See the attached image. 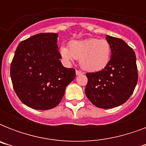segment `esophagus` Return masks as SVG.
Here are the masks:
<instances>
[{"mask_svg":"<svg viewBox=\"0 0 146 146\" xmlns=\"http://www.w3.org/2000/svg\"><path fill=\"white\" fill-rule=\"evenodd\" d=\"M76 76H80V75H82V74H83V73L80 70H76Z\"/></svg>","mask_w":146,"mask_h":146,"instance_id":"34e87169","label":"esophagus"}]
</instances>
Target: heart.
I'll return each instance as SVG.
<instances>
[{
    "instance_id": "1",
    "label": "heart",
    "mask_w": 146,
    "mask_h": 146,
    "mask_svg": "<svg viewBox=\"0 0 146 146\" xmlns=\"http://www.w3.org/2000/svg\"><path fill=\"white\" fill-rule=\"evenodd\" d=\"M111 43L105 39L89 38L87 39L73 41L70 48L61 46L60 54L66 62L80 60L83 70L89 72L102 70L108 64L111 57Z\"/></svg>"
}]
</instances>
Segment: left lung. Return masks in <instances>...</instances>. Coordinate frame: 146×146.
<instances>
[{
    "label": "left lung",
    "instance_id": "obj_1",
    "mask_svg": "<svg viewBox=\"0 0 146 146\" xmlns=\"http://www.w3.org/2000/svg\"><path fill=\"white\" fill-rule=\"evenodd\" d=\"M111 43L108 64L96 73H87L86 95L100 108H113L127 102L138 81L136 54L123 40L106 35Z\"/></svg>",
    "mask_w": 146,
    "mask_h": 146
}]
</instances>
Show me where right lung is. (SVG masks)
<instances>
[{
	"mask_svg": "<svg viewBox=\"0 0 146 146\" xmlns=\"http://www.w3.org/2000/svg\"><path fill=\"white\" fill-rule=\"evenodd\" d=\"M57 33H39L24 40L15 51L10 66L14 91L26 106L36 110L54 108L76 76L60 59Z\"/></svg>",
	"mask_w": 146,
	"mask_h": 146,
	"instance_id": "obj_1",
	"label": "right lung"
}]
</instances>
